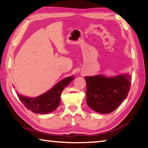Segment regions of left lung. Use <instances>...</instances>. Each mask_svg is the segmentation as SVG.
<instances>
[{
	"mask_svg": "<svg viewBox=\"0 0 148 148\" xmlns=\"http://www.w3.org/2000/svg\"><path fill=\"white\" fill-rule=\"evenodd\" d=\"M86 102L93 111L106 114L114 112L126 99L131 84L129 73L106 76L102 74L85 77Z\"/></svg>",
	"mask_w": 148,
	"mask_h": 148,
	"instance_id": "obj_1",
	"label": "left lung"
}]
</instances>
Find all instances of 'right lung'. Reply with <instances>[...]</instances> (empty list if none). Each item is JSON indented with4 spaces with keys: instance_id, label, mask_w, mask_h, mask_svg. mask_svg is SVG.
<instances>
[{
    "instance_id": "right-lung-1",
    "label": "right lung",
    "mask_w": 148,
    "mask_h": 148,
    "mask_svg": "<svg viewBox=\"0 0 148 148\" xmlns=\"http://www.w3.org/2000/svg\"><path fill=\"white\" fill-rule=\"evenodd\" d=\"M74 79L73 75L65 77L48 91L36 97H25L18 92L17 95L26 108L33 113L47 114L53 112L59 106L62 91Z\"/></svg>"
}]
</instances>
